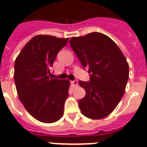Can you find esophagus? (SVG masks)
I'll list each match as a JSON object with an SVG mask.
<instances>
[{"label": "esophagus", "mask_w": 147, "mask_h": 147, "mask_svg": "<svg viewBox=\"0 0 147 147\" xmlns=\"http://www.w3.org/2000/svg\"><path fill=\"white\" fill-rule=\"evenodd\" d=\"M71 85H72L73 87H77V86H78V81H77V80H74V81L71 82Z\"/></svg>", "instance_id": "esophagus-1"}]
</instances>
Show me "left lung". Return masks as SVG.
<instances>
[{
    "label": "left lung",
    "instance_id": "1",
    "mask_svg": "<svg viewBox=\"0 0 147 147\" xmlns=\"http://www.w3.org/2000/svg\"><path fill=\"white\" fill-rule=\"evenodd\" d=\"M69 43L90 76L88 82H78L86 92L78 101L82 113L92 119L105 118L116 109L125 92L128 62L117 45L104 34L71 37Z\"/></svg>",
    "mask_w": 147,
    "mask_h": 147
}]
</instances>
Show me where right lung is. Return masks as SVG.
<instances>
[{"label":"right lung","instance_id":"obj_1","mask_svg":"<svg viewBox=\"0 0 147 147\" xmlns=\"http://www.w3.org/2000/svg\"><path fill=\"white\" fill-rule=\"evenodd\" d=\"M68 41L51 35H36L15 60L14 78L19 99L31 116L42 123H55L63 116L70 82L52 78L50 69Z\"/></svg>","mask_w":147,"mask_h":147}]
</instances>
